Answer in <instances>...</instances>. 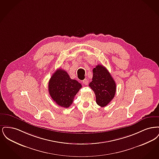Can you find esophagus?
I'll list each match as a JSON object with an SVG mask.
<instances>
[{
	"label": "esophagus",
	"mask_w": 159,
	"mask_h": 159,
	"mask_svg": "<svg viewBox=\"0 0 159 159\" xmlns=\"http://www.w3.org/2000/svg\"><path fill=\"white\" fill-rule=\"evenodd\" d=\"M83 83L84 84H88V79H84L83 80Z\"/></svg>",
	"instance_id": "obj_1"
}]
</instances>
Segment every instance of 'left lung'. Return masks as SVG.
Segmentation results:
<instances>
[{"label":"left lung","instance_id":"8db88e82","mask_svg":"<svg viewBox=\"0 0 159 159\" xmlns=\"http://www.w3.org/2000/svg\"><path fill=\"white\" fill-rule=\"evenodd\" d=\"M89 86L93 91L96 102L104 107L113 99L116 91V84L110 73L102 65H98L93 69L92 81Z\"/></svg>","mask_w":159,"mask_h":159}]
</instances>
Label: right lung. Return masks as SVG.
<instances>
[{"instance_id":"right-lung-1","label":"right lung","mask_w":159,"mask_h":159,"mask_svg":"<svg viewBox=\"0 0 159 159\" xmlns=\"http://www.w3.org/2000/svg\"><path fill=\"white\" fill-rule=\"evenodd\" d=\"M82 84L76 80L71 79L64 70L58 69L51 77L48 90L53 101L62 107L68 108L73 102L76 93Z\"/></svg>"}]
</instances>
